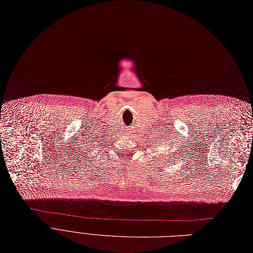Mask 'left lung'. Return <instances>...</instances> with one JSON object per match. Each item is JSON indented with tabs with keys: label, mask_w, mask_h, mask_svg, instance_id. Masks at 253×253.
I'll return each instance as SVG.
<instances>
[{
	"label": "left lung",
	"mask_w": 253,
	"mask_h": 253,
	"mask_svg": "<svg viewBox=\"0 0 253 253\" xmlns=\"http://www.w3.org/2000/svg\"><path fill=\"white\" fill-rule=\"evenodd\" d=\"M169 156H170V154H169ZM176 156H177V154H176ZM179 158H180V156H179Z\"/></svg>",
	"instance_id": "8db88e82"
}]
</instances>
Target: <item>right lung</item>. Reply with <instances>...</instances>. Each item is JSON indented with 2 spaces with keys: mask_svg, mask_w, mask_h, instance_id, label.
I'll return each mask as SVG.
<instances>
[{
  "mask_svg": "<svg viewBox=\"0 0 253 253\" xmlns=\"http://www.w3.org/2000/svg\"><path fill=\"white\" fill-rule=\"evenodd\" d=\"M93 141L85 142V145L82 146V150H80V160H85L87 158V152H89V148H92Z\"/></svg>",
  "mask_w": 253,
  "mask_h": 253,
  "instance_id": "1",
  "label": "right lung"
}]
</instances>
